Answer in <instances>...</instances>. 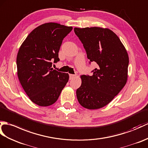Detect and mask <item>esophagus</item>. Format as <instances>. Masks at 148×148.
Listing matches in <instances>:
<instances>
[{
    "label": "esophagus",
    "mask_w": 148,
    "mask_h": 148,
    "mask_svg": "<svg viewBox=\"0 0 148 148\" xmlns=\"http://www.w3.org/2000/svg\"><path fill=\"white\" fill-rule=\"evenodd\" d=\"M75 77V75H74V74H70L69 75V79L71 80V79H73Z\"/></svg>",
    "instance_id": "esophagus-1"
}]
</instances>
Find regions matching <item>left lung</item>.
<instances>
[{
    "label": "left lung",
    "mask_w": 148,
    "mask_h": 148,
    "mask_svg": "<svg viewBox=\"0 0 148 148\" xmlns=\"http://www.w3.org/2000/svg\"><path fill=\"white\" fill-rule=\"evenodd\" d=\"M91 62L97 64L92 75H81L76 90L77 100L83 107L95 110L108 105L122 90L127 80L129 57L115 33L99 27H74Z\"/></svg>",
    "instance_id": "1"
}]
</instances>
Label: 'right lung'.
Instances as JSON below:
<instances>
[{
    "mask_svg": "<svg viewBox=\"0 0 148 148\" xmlns=\"http://www.w3.org/2000/svg\"><path fill=\"white\" fill-rule=\"evenodd\" d=\"M73 27L49 23L38 26L26 37L17 56L18 76L26 95L41 106L53 104L69 80L67 73L51 68L57 62L62 40Z\"/></svg>",
    "mask_w": 148,
    "mask_h": 148,
    "instance_id": "obj_1",
    "label": "right lung"
}]
</instances>
